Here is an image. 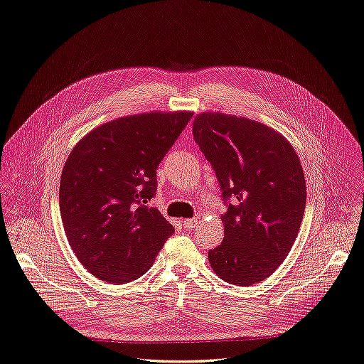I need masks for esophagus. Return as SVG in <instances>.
<instances>
[{"label":"esophagus","mask_w":364,"mask_h":364,"mask_svg":"<svg viewBox=\"0 0 364 364\" xmlns=\"http://www.w3.org/2000/svg\"><path fill=\"white\" fill-rule=\"evenodd\" d=\"M182 223H183V227H185V228H188V230H193V228H196V225L198 223V219H197V218H193V219H183V220H182Z\"/></svg>","instance_id":"esophagus-1"}]
</instances>
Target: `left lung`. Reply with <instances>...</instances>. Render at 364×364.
Here are the masks:
<instances>
[{"instance_id": "8db88e82", "label": "left lung", "mask_w": 364, "mask_h": 364, "mask_svg": "<svg viewBox=\"0 0 364 364\" xmlns=\"http://www.w3.org/2000/svg\"><path fill=\"white\" fill-rule=\"evenodd\" d=\"M194 141L216 173L225 235L209 250L223 282L252 286L269 277L298 237L306 203L304 170L293 146L257 121L220 112L194 119Z\"/></svg>"}]
</instances>
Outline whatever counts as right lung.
<instances>
[{"label": "right lung", "instance_id": "add662e5", "mask_svg": "<svg viewBox=\"0 0 364 364\" xmlns=\"http://www.w3.org/2000/svg\"><path fill=\"white\" fill-rule=\"evenodd\" d=\"M193 112H148L96 127L63 166L59 205L78 261L97 279L124 284L145 274L175 232L148 203L157 167Z\"/></svg>", "mask_w": 364, "mask_h": 364}]
</instances>
